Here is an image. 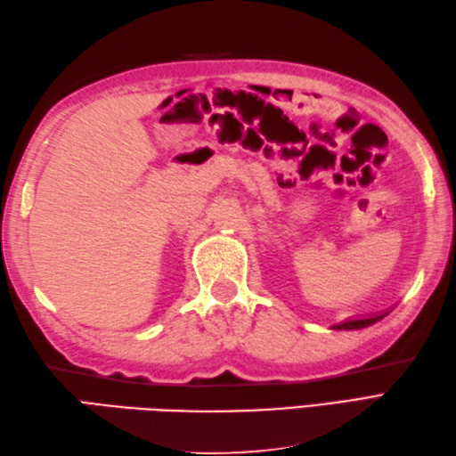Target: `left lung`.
I'll return each mask as SVG.
<instances>
[{"label": "left lung", "mask_w": 456, "mask_h": 456, "mask_svg": "<svg viewBox=\"0 0 456 456\" xmlns=\"http://www.w3.org/2000/svg\"><path fill=\"white\" fill-rule=\"evenodd\" d=\"M386 314H374V315H362V317H354V319H348V322L341 323V325H335V329H362L372 325L376 322H380Z\"/></svg>", "instance_id": "8db88e82"}]
</instances>
